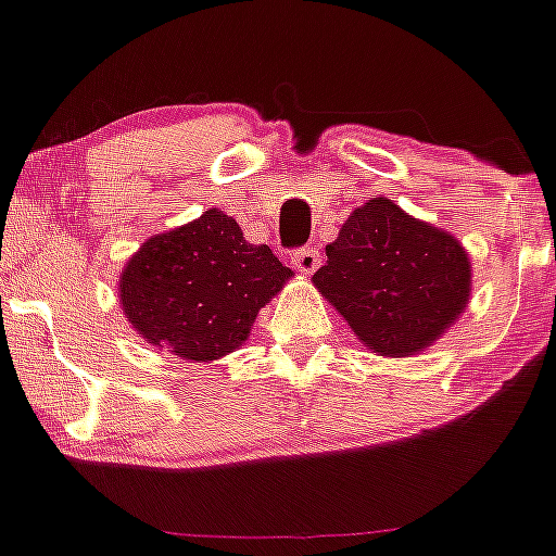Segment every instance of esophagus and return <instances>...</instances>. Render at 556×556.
<instances>
[{"mask_svg":"<svg viewBox=\"0 0 556 556\" xmlns=\"http://www.w3.org/2000/svg\"><path fill=\"white\" fill-rule=\"evenodd\" d=\"M293 266L299 268L301 274H314L319 266V250L317 247H301V250L293 252Z\"/></svg>","mask_w":556,"mask_h":556,"instance_id":"obj_1","label":"esophagus"}]
</instances>
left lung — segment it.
<instances>
[{"instance_id": "1", "label": "left lung", "mask_w": 556, "mask_h": 556, "mask_svg": "<svg viewBox=\"0 0 556 556\" xmlns=\"http://www.w3.org/2000/svg\"><path fill=\"white\" fill-rule=\"evenodd\" d=\"M325 255L314 288L377 355L425 352L470 299L465 247L384 195L357 206Z\"/></svg>"}]
</instances>
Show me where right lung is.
<instances>
[{
    "label": "right lung",
    "mask_w": 556,
    "mask_h": 556,
    "mask_svg": "<svg viewBox=\"0 0 556 556\" xmlns=\"http://www.w3.org/2000/svg\"><path fill=\"white\" fill-rule=\"evenodd\" d=\"M293 277L266 244H250L233 217L199 220L150 237L121 274V306L148 344L210 363L239 350L257 312Z\"/></svg>",
    "instance_id": "add662e5"
}]
</instances>
